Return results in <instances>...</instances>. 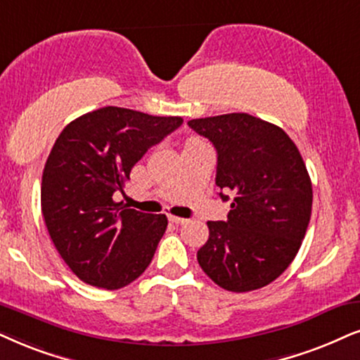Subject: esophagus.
<instances>
[{"label":"esophagus","mask_w":360,"mask_h":360,"mask_svg":"<svg viewBox=\"0 0 360 360\" xmlns=\"http://www.w3.org/2000/svg\"><path fill=\"white\" fill-rule=\"evenodd\" d=\"M169 221L174 222V224H184V222H188V219H184V217H177V216H169Z\"/></svg>","instance_id":"esophagus-1"}]
</instances>
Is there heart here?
Returning a JSON list of instances; mask_svg holds the SVG:
<instances>
[{
  "mask_svg": "<svg viewBox=\"0 0 360 360\" xmlns=\"http://www.w3.org/2000/svg\"><path fill=\"white\" fill-rule=\"evenodd\" d=\"M194 143H199V141H195V139H191V141H188V143H186V146H188V144H194Z\"/></svg>",
  "mask_w": 360,
  "mask_h": 360,
  "instance_id": "b5f03b06",
  "label": "heart"
}]
</instances>
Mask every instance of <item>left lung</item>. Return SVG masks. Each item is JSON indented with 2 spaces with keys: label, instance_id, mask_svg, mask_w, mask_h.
<instances>
[{
  "label": "left lung",
  "instance_id": "left-lung-1",
  "mask_svg": "<svg viewBox=\"0 0 360 360\" xmlns=\"http://www.w3.org/2000/svg\"><path fill=\"white\" fill-rule=\"evenodd\" d=\"M188 124L214 144L216 186L234 195L227 219L207 222L199 266L231 292L261 289L294 261L311 221L312 184L301 153L279 126L248 112Z\"/></svg>",
  "mask_w": 360,
  "mask_h": 360
}]
</instances>
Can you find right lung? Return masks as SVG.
I'll return each mask as SVG.
<instances>
[{
  "label": "right lung",
  "mask_w": 360,
  "mask_h": 360,
  "mask_svg": "<svg viewBox=\"0 0 360 360\" xmlns=\"http://www.w3.org/2000/svg\"><path fill=\"white\" fill-rule=\"evenodd\" d=\"M181 124L179 116L106 106L58 136L44 165L41 211L59 256L86 284L121 289L153 261L167 217L120 207L112 194L122 193L148 149Z\"/></svg>",
  "instance_id": "right-lung-1"
}]
</instances>
